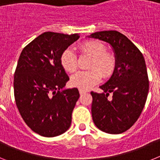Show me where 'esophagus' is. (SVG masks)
I'll return each mask as SVG.
<instances>
[{"label":"esophagus","instance_id":"esophagus-1","mask_svg":"<svg viewBox=\"0 0 160 160\" xmlns=\"http://www.w3.org/2000/svg\"><path fill=\"white\" fill-rule=\"evenodd\" d=\"M79 93H80V94H81V95H83V94H87V90H82V89H80V90H79Z\"/></svg>","mask_w":160,"mask_h":160}]
</instances>
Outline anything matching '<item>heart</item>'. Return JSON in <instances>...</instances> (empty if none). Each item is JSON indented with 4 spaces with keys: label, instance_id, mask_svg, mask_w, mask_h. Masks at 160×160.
Returning <instances> with one entry per match:
<instances>
[{
    "label": "heart",
    "instance_id": "obj_1",
    "mask_svg": "<svg viewBox=\"0 0 160 160\" xmlns=\"http://www.w3.org/2000/svg\"><path fill=\"white\" fill-rule=\"evenodd\" d=\"M79 48L82 53L92 57L90 68L93 69L77 72L72 75L70 82L73 87L82 90H88L99 82L102 75L108 78L112 74L115 68V59L112 55L106 53V46L98 41H87L81 44ZM60 62L63 69L67 72L75 71L78 67L77 56L71 49H66L62 52ZM94 67L98 68L100 70Z\"/></svg>",
    "mask_w": 160,
    "mask_h": 160
}]
</instances>
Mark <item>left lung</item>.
I'll return each mask as SVG.
<instances>
[{
    "label": "left lung",
    "instance_id": "obj_1",
    "mask_svg": "<svg viewBox=\"0 0 160 160\" xmlns=\"http://www.w3.org/2000/svg\"><path fill=\"white\" fill-rule=\"evenodd\" d=\"M108 43L112 47L115 68L102 93L91 92V114L94 123L108 134L128 131L140 116L149 91L143 55L125 35L118 31L96 32L88 36ZM110 92L113 96L108 99Z\"/></svg>",
    "mask_w": 160,
    "mask_h": 160
}]
</instances>
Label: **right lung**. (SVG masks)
<instances>
[{"label":"right lung","instance_id":"1","mask_svg":"<svg viewBox=\"0 0 160 160\" xmlns=\"http://www.w3.org/2000/svg\"><path fill=\"white\" fill-rule=\"evenodd\" d=\"M79 37L45 32L20 55L14 74L15 101L25 123L42 136H58L70 127L79 92L77 88L65 89L70 78L60 58Z\"/></svg>","mask_w":160,"mask_h":160}]
</instances>
